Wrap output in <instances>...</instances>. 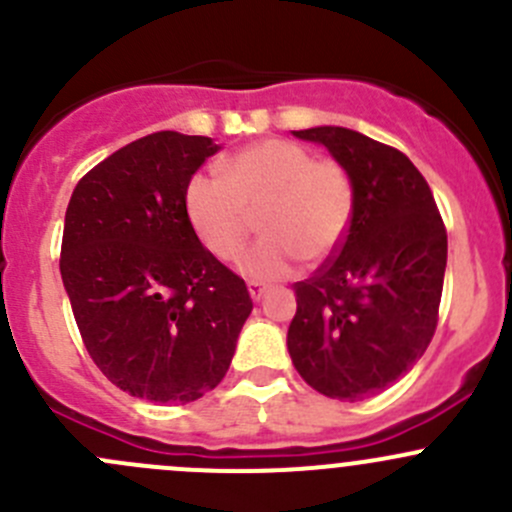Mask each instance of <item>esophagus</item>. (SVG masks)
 Returning a JSON list of instances; mask_svg holds the SVG:
<instances>
[{
	"label": "esophagus",
	"instance_id": "obj_1",
	"mask_svg": "<svg viewBox=\"0 0 512 512\" xmlns=\"http://www.w3.org/2000/svg\"><path fill=\"white\" fill-rule=\"evenodd\" d=\"M247 292H250V297L255 299V302H260V299L265 297L267 287L260 285V282H250V285H247Z\"/></svg>",
	"mask_w": 512,
	"mask_h": 512
}]
</instances>
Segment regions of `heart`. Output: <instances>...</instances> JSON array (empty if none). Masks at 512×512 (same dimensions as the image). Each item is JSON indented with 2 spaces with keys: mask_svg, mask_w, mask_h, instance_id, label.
<instances>
[{
  "mask_svg": "<svg viewBox=\"0 0 512 512\" xmlns=\"http://www.w3.org/2000/svg\"><path fill=\"white\" fill-rule=\"evenodd\" d=\"M356 188L347 165L314 158L299 143L270 138L240 148L223 175L200 170L185 188V213L205 250L235 260L260 218L262 237L245 257L250 280H282L299 260L322 265L342 247Z\"/></svg>",
  "mask_w": 512,
  "mask_h": 512,
  "instance_id": "b5f03b06",
  "label": "heart"
}]
</instances>
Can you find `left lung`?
<instances>
[{
	"mask_svg": "<svg viewBox=\"0 0 512 512\" xmlns=\"http://www.w3.org/2000/svg\"><path fill=\"white\" fill-rule=\"evenodd\" d=\"M322 143L354 178L347 237L297 282L287 332L294 369L319 394L364 401L421 359L438 324L448 237L431 188L396 148L342 126L292 131Z\"/></svg>",
	"mask_w": 512,
	"mask_h": 512,
	"instance_id": "8db88e82",
	"label": "left lung"
}]
</instances>
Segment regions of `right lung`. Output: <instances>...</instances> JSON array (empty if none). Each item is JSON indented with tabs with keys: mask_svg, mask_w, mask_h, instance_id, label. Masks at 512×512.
<instances>
[{
	"mask_svg": "<svg viewBox=\"0 0 512 512\" xmlns=\"http://www.w3.org/2000/svg\"><path fill=\"white\" fill-rule=\"evenodd\" d=\"M220 151L158 131L91 168L69 200L61 280L94 364L126 394L190 404L223 381L252 312L245 280L190 227L185 188Z\"/></svg>",
	"mask_w": 512,
	"mask_h": 512,
	"instance_id": "1",
	"label": "right lung"
}]
</instances>
